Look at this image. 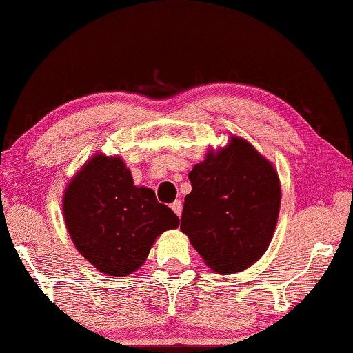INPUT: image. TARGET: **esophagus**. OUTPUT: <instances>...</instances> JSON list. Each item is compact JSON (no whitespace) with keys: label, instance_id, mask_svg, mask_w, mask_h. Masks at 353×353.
Wrapping results in <instances>:
<instances>
[{"label":"esophagus","instance_id":"obj_1","mask_svg":"<svg viewBox=\"0 0 353 353\" xmlns=\"http://www.w3.org/2000/svg\"><path fill=\"white\" fill-rule=\"evenodd\" d=\"M171 208L174 210V213H176L177 216L182 215V202H181V200H176V202H172Z\"/></svg>","mask_w":353,"mask_h":353}]
</instances>
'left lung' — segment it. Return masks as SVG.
<instances>
[{
	"label": "left lung",
	"instance_id": "1",
	"mask_svg": "<svg viewBox=\"0 0 353 353\" xmlns=\"http://www.w3.org/2000/svg\"><path fill=\"white\" fill-rule=\"evenodd\" d=\"M189 179L182 233L213 270L248 269L265 252L279 218L282 194L274 166L248 141L233 137L221 151H208Z\"/></svg>",
	"mask_w": 353,
	"mask_h": 353
}]
</instances>
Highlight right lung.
<instances>
[{"instance_id":"right-lung-1","label":"right lung","mask_w":353,"mask_h":353,"mask_svg":"<svg viewBox=\"0 0 353 353\" xmlns=\"http://www.w3.org/2000/svg\"><path fill=\"white\" fill-rule=\"evenodd\" d=\"M63 215L74 246L97 270L110 276L135 272L154 239L179 226V218L154 192L133 185L119 156H92L73 177Z\"/></svg>"}]
</instances>
